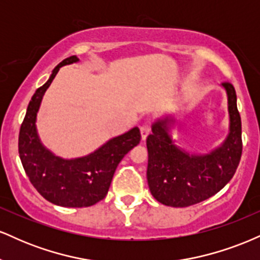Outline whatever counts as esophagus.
Wrapping results in <instances>:
<instances>
[{
  "label": "esophagus",
  "instance_id": "34e87169",
  "mask_svg": "<svg viewBox=\"0 0 260 260\" xmlns=\"http://www.w3.org/2000/svg\"><path fill=\"white\" fill-rule=\"evenodd\" d=\"M151 132V127L149 123H143L142 126H140V134H142V139L144 140L150 134Z\"/></svg>",
  "mask_w": 260,
  "mask_h": 260
}]
</instances>
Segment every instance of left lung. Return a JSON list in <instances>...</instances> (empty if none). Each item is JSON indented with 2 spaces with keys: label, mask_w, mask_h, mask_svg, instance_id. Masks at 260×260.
Wrapping results in <instances>:
<instances>
[{
  "label": "left lung",
  "mask_w": 260,
  "mask_h": 260,
  "mask_svg": "<svg viewBox=\"0 0 260 260\" xmlns=\"http://www.w3.org/2000/svg\"><path fill=\"white\" fill-rule=\"evenodd\" d=\"M222 85L228 91L231 126L221 148L205 156L183 153L172 144L162 121L156 122L148 136V184L161 204L175 208L197 204L216 194L234 177L242 156V124L234 85L230 82Z\"/></svg>",
  "instance_id": "left-lung-1"
}]
</instances>
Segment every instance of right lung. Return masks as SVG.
I'll list each match as a JSON object with an SVG mask.
<instances>
[{
	"instance_id": "1",
	"label": "right lung",
	"mask_w": 260,
	"mask_h": 260,
	"mask_svg": "<svg viewBox=\"0 0 260 260\" xmlns=\"http://www.w3.org/2000/svg\"><path fill=\"white\" fill-rule=\"evenodd\" d=\"M77 61L76 56L63 59L53 70L50 79L37 89L26 109L18 138L19 157L30 183L46 201L68 208L90 207L105 198L117 165L142 138L139 128L134 127L109 140L92 154L76 160L59 159L40 144L35 118L41 99L59 68Z\"/></svg>"
}]
</instances>
